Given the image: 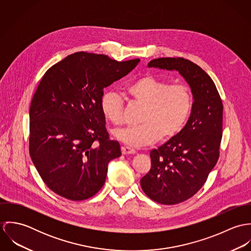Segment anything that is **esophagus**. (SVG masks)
<instances>
[{"label":"esophagus","instance_id":"1","mask_svg":"<svg viewBox=\"0 0 251 251\" xmlns=\"http://www.w3.org/2000/svg\"><path fill=\"white\" fill-rule=\"evenodd\" d=\"M136 152L135 150L128 148V147H122V153L123 154H134Z\"/></svg>","mask_w":251,"mask_h":251}]
</instances>
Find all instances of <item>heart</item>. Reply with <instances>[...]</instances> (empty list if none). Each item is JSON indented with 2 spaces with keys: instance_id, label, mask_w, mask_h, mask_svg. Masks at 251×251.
<instances>
[{
  "instance_id": "obj_1",
  "label": "heart",
  "mask_w": 251,
  "mask_h": 251,
  "mask_svg": "<svg viewBox=\"0 0 251 251\" xmlns=\"http://www.w3.org/2000/svg\"><path fill=\"white\" fill-rule=\"evenodd\" d=\"M132 101L143 105L139 122L114 131V136L123 143L140 148L161 139H171L183 128L193 105L191 91L183 85H170L153 75H145L126 87ZM100 111L115 126L123 124V100L112 91L102 94Z\"/></svg>"
}]
</instances>
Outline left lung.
Masks as SVG:
<instances>
[{
    "mask_svg": "<svg viewBox=\"0 0 251 251\" xmlns=\"http://www.w3.org/2000/svg\"><path fill=\"white\" fill-rule=\"evenodd\" d=\"M149 68L177 71L189 85L193 105L184 127L151 151V166L140 180L154 202L175 205L192 197L206 182L219 156L223 105L212 78L183 58H158Z\"/></svg>",
    "mask_w": 251,
    "mask_h": 251,
    "instance_id": "8db88e82",
    "label": "left lung"
}]
</instances>
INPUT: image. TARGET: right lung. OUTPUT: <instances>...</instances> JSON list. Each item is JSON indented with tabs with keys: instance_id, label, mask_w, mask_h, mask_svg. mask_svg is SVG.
Returning a JSON list of instances; mask_svg holds the SVG:
<instances>
[{
	"instance_id": "right-lung-1",
	"label": "right lung",
	"mask_w": 251,
	"mask_h": 251,
	"mask_svg": "<svg viewBox=\"0 0 251 251\" xmlns=\"http://www.w3.org/2000/svg\"><path fill=\"white\" fill-rule=\"evenodd\" d=\"M139 62L77 52L43 75L30 107L29 148L39 176L56 194L81 201L103 186L108 163L122 152L109 138L100 98Z\"/></svg>"
}]
</instances>
